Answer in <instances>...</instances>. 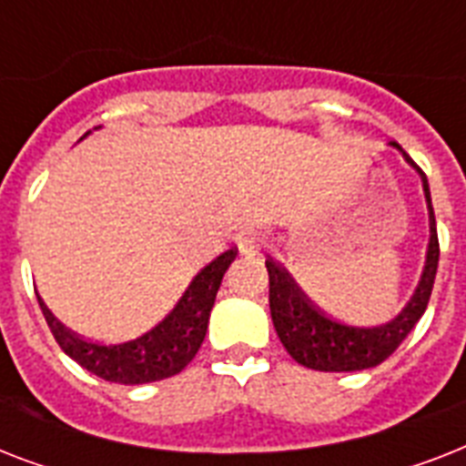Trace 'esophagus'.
I'll list each match as a JSON object with an SVG mask.
<instances>
[{
	"label": "esophagus",
	"mask_w": 466,
	"mask_h": 466,
	"mask_svg": "<svg viewBox=\"0 0 466 466\" xmlns=\"http://www.w3.org/2000/svg\"><path fill=\"white\" fill-rule=\"evenodd\" d=\"M261 234L251 232V229H247V232H241L239 237H237V247H239L241 254H254V251L261 248Z\"/></svg>",
	"instance_id": "esophagus-1"
}]
</instances>
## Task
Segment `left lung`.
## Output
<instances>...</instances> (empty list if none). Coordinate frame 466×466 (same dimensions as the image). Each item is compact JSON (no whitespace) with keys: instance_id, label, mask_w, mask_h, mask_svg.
I'll return each mask as SVG.
<instances>
[{"instance_id":"1","label":"left lung","mask_w":466,"mask_h":466,"mask_svg":"<svg viewBox=\"0 0 466 466\" xmlns=\"http://www.w3.org/2000/svg\"><path fill=\"white\" fill-rule=\"evenodd\" d=\"M391 145L399 147L397 142H391ZM404 157L409 164H413L409 155ZM419 174L423 178L428 222H431L426 266H423V273H420V280L411 299L387 324L350 326L329 317L319 307L311 305V299L299 290V285L292 280L288 270L280 268L270 258L266 261L270 283V317H273L278 339L285 346V350L292 355V360H298L305 368L321 370V372H355V370L375 368L382 360H387L397 350L399 343L411 333L413 326L419 324V319L423 317L428 307V299H431V292H433L435 270H438V258H441L428 178L420 168Z\"/></svg>"}]
</instances>
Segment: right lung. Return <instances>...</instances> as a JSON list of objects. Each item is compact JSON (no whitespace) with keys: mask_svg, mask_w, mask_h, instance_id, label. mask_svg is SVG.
Wrapping results in <instances>:
<instances>
[{"mask_svg":"<svg viewBox=\"0 0 466 466\" xmlns=\"http://www.w3.org/2000/svg\"><path fill=\"white\" fill-rule=\"evenodd\" d=\"M234 256L237 251L229 248L225 254H219L215 261L208 263L190 280L181 299L159 324L126 343L84 340L69 331L67 326H62L53 317V311L47 309L46 302L38 298L40 309H43V317L62 350L96 377L116 384L159 382L164 377L178 375L196 358L205 331H208L219 283H222V276L229 268V263L234 261Z\"/></svg>","mask_w":466,"mask_h":466,"instance_id":"1","label":"right lung"}]
</instances>
